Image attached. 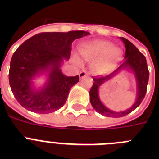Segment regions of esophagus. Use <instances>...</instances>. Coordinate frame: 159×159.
I'll return each mask as SVG.
<instances>
[{
	"label": "esophagus",
	"mask_w": 159,
	"mask_h": 159,
	"mask_svg": "<svg viewBox=\"0 0 159 159\" xmlns=\"http://www.w3.org/2000/svg\"><path fill=\"white\" fill-rule=\"evenodd\" d=\"M86 75H88V73H87L86 71H80V74H79V76H80V79L84 78V77L86 76Z\"/></svg>",
	"instance_id": "esophagus-1"
}]
</instances>
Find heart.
<instances>
[{
	"label": "heart",
	"instance_id": "1",
	"mask_svg": "<svg viewBox=\"0 0 159 159\" xmlns=\"http://www.w3.org/2000/svg\"><path fill=\"white\" fill-rule=\"evenodd\" d=\"M82 59L92 61V70L96 75H104L112 69L122 56L121 49L105 40H93L82 43L78 48ZM76 64L80 60L75 58Z\"/></svg>",
	"mask_w": 159,
	"mask_h": 159
}]
</instances>
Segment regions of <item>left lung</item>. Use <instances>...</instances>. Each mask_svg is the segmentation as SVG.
I'll use <instances>...</instances> for the list:
<instances>
[{
	"mask_svg": "<svg viewBox=\"0 0 159 159\" xmlns=\"http://www.w3.org/2000/svg\"><path fill=\"white\" fill-rule=\"evenodd\" d=\"M120 39L123 42L126 48L124 61L110 75L100 78H93V85L89 92L90 102L92 106L98 113L107 117H123L133 111L135 108L139 106L144 99L148 84L149 71L147 69V64L145 57L138 50L137 48L133 43H130L126 38L120 37ZM123 70H128L131 71L134 75L136 84V98L134 103L128 109L122 112H116L107 108L101 101L99 97V88L104 82L110 80Z\"/></svg>",
	"mask_w": 159,
	"mask_h": 159,
	"instance_id": "8db88e82",
	"label": "left lung"
}]
</instances>
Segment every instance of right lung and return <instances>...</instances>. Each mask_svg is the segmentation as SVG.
Here are the masks:
<instances>
[{
	"label": "right lung",
	"mask_w": 159,
	"mask_h": 159,
	"mask_svg": "<svg viewBox=\"0 0 159 159\" xmlns=\"http://www.w3.org/2000/svg\"><path fill=\"white\" fill-rule=\"evenodd\" d=\"M85 31L42 32L25 40L12 55L9 84L20 104L35 113L48 114L64 106L79 75L67 76L62 72L64 60L71 56V43L88 36ZM44 76L43 84L36 87L34 80Z\"/></svg>",
	"instance_id": "add662e5"
}]
</instances>
